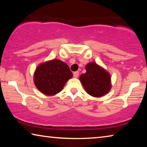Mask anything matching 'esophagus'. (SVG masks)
Returning <instances> with one entry per match:
<instances>
[{"label": "esophagus", "instance_id": "esophagus-1", "mask_svg": "<svg viewBox=\"0 0 147 147\" xmlns=\"http://www.w3.org/2000/svg\"><path fill=\"white\" fill-rule=\"evenodd\" d=\"M78 75H79V72H78V71H75V72H74V73H73V76L74 77V78H78Z\"/></svg>", "mask_w": 147, "mask_h": 147}]
</instances>
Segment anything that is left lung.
Masks as SVG:
<instances>
[{
	"mask_svg": "<svg viewBox=\"0 0 147 147\" xmlns=\"http://www.w3.org/2000/svg\"><path fill=\"white\" fill-rule=\"evenodd\" d=\"M86 73L81 74L80 80L87 93L94 97H100L111 89V77L108 72L94 62L86 67Z\"/></svg>",
	"mask_w": 147,
	"mask_h": 147,
	"instance_id": "obj_1",
	"label": "left lung"
}]
</instances>
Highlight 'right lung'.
<instances>
[{
    "instance_id": "right-lung-1",
    "label": "right lung",
    "mask_w": 147,
    "mask_h": 147,
    "mask_svg": "<svg viewBox=\"0 0 147 147\" xmlns=\"http://www.w3.org/2000/svg\"><path fill=\"white\" fill-rule=\"evenodd\" d=\"M73 73L69 66L59 59H53L41 63L34 73L36 88L47 95H54L60 92Z\"/></svg>"
}]
</instances>
